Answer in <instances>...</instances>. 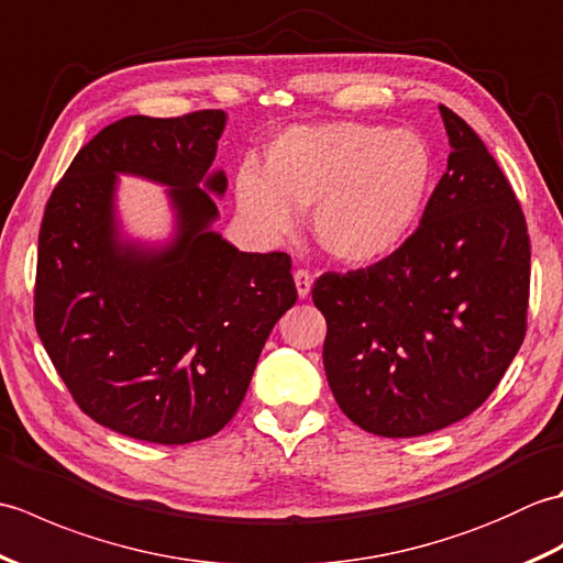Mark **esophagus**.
<instances>
[{
  "label": "esophagus",
  "instance_id": "esophagus-1",
  "mask_svg": "<svg viewBox=\"0 0 563 563\" xmlns=\"http://www.w3.org/2000/svg\"><path fill=\"white\" fill-rule=\"evenodd\" d=\"M295 285H297V295H300V300H307L309 290H312V273L305 271V268H297L295 271Z\"/></svg>",
  "mask_w": 563,
  "mask_h": 563
}]
</instances>
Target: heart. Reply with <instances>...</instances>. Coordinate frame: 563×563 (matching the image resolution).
Returning a JSON list of instances; mask_svg holds the SVG:
<instances>
[{"mask_svg":"<svg viewBox=\"0 0 563 563\" xmlns=\"http://www.w3.org/2000/svg\"><path fill=\"white\" fill-rule=\"evenodd\" d=\"M433 181V154L409 130L336 121L285 130L268 147L266 172L242 166L236 202L266 234L295 227L312 208V234L349 266L391 254L411 234Z\"/></svg>","mask_w":563,"mask_h":563,"instance_id":"heart-1","label":"heart"}]
</instances>
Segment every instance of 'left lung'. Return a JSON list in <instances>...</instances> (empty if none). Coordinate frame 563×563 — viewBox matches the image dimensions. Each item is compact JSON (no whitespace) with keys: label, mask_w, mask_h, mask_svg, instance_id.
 <instances>
[{"label":"left lung","mask_w":563,"mask_h":563,"mask_svg":"<svg viewBox=\"0 0 563 563\" xmlns=\"http://www.w3.org/2000/svg\"><path fill=\"white\" fill-rule=\"evenodd\" d=\"M448 172L418 230L373 266L324 273V369L341 411L367 433L416 438L488 399L528 331L530 236L482 137L440 106Z\"/></svg>","instance_id":"1"}]
</instances>
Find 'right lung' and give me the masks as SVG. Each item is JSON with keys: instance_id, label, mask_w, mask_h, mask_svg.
<instances>
[{"instance_id": "1", "label": "right lung", "mask_w": 563, "mask_h": 563, "mask_svg": "<svg viewBox=\"0 0 563 563\" xmlns=\"http://www.w3.org/2000/svg\"><path fill=\"white\" fill-rule=\"evenodd\" d=\"M227 115H128L84 145L45 206L33 319L71 399L115 433L186 445L232 421L263 343L297 300L283 251L246 254L210 230ZM118 173L170 188L177 236L123 243Z\"/></svg>"}]
</instances>
